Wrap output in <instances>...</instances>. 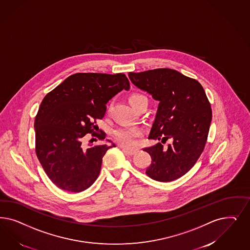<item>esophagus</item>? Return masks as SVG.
Returning a JSON list of instances; mask_svg holds the SVG:
<instances>
[{"label": "esophagus", "instance_id": "1", "mask_svg": "<svg viewBox=\"0 0 250 250\" xmlns=\"http://www.w3.org/2000/svg\"><path fill=\"white\" fill-rule=\"evenodd\" d=\"M121 149H122V151H123L124 153H126L127 154H129V155H132V154H134L135 152H136L135 150L129 149V148H127V147H122Z\"/></svg>", "mask_w": 250, "mask_h": 250}]
</instances>
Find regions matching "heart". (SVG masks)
Masks as SVG:
<instances>
[{
    "instance_id": "b5f03b06",
    "label": "heart",
    "mask_w": 250,
    "mask_h": 250,
    "mask_svg": "<svg viewBox=\"0 0 250 250\" xmlns=\"http://www.w3.org/2000/svg\"><path fill=\"white\" fill-rule=\"evenodd\" d=\"M142 100H146V98L139 94H133L129 98V104L131 106L137 104L138 102ZM141 134H142V129L138 127H130V126L121 127L114 131V135L116 139L121 143V145H126V146L132 145L134 140L139 136H141Z\"/></svg>"
}]
</instances>
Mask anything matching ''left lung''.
Instances as JSON below:
<instances>
[{"label": "left lung", "mask_w": 250, "mask_h": 250, "mask_svg": "<svg viewBox=\"0 0 250 250\" xmlns=\"http://www.w3.org/2000/svg\"><path fill=\"white\" fill-rule=\"evenodd\" d=\"M129 80L158 101L149 139H171L167 148L158 143L144 149L152 157L146 174L169 182L184 176L201 156L209 133L211 109L198 81L172 69L129 73Z\"/></svg>", "instance_id": "obj_1"}]
</instances>
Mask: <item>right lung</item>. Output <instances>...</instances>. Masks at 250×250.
Wrapping results in <instances>:
<instances>
[{
    "label": "right lung",
    "mask_w": 250,
    "mask_h": 250,
    "mask_svg": "<svg viewBox=\"0 0 250 250\" xmlns=\"http://www.w3.org/2000/svg\"><path fill=\"white\" fill-rule=\"evenodd\" d=\"M123 89H129L124 73H75L42 100L34 124L36 153L58 188L81 192L97 180L103 156L116 145L105 140V132L98 136L109 145L83 148L82 139L96 129L106 103Z\"/></svg>",
    "instance_id": "obj_1"
}]
</instances>
